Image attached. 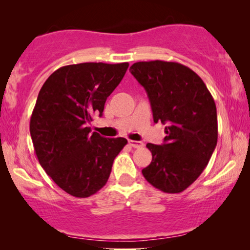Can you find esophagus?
<instances>
[{
    "label": "esophagus",
    "instance_id": "esophagus-1",
    "mask_svg": "<svg viewBox=\"0 0 250 250\" xmlns=\"http://www.w3.org/2000/svg\"><path fill=\"white\" fill-rule=\"evenodd\" d=\"M128 143H129V146H133V148H136V149L142 148L143 146V142H141V141H133V140H129Z\"/></svg>",
    "mask_w": 250,
    "mask_h": 250
}]
</instances>
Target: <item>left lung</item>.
Returning a JSON list of instances; mask_svg holds the SVG:
<instances>
[{"label": "left lung", "instance_id": "1", "mask_svg": "<svg viewBox=\"0 0 250 250\" xmlns=\"http://www.w3.org/2000/svg\"><path fill=\"white\" fill-rule=\"evenodd\" d=\"M129 71L148 94L153 122L166 125L163 145H146L152 160L143 176L163 192H182L203 173L216 148L214 99L203 80L181 63L140 61Z\"/></svg>", "mask_w": 250, "mask_h": 250}]
</instances>
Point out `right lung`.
<instances>
[{"mask_svg": "<svg viewBox=\"0 0 250 250\" xmlns=\"http://www.w3.org/2000/svg\"><path fill=\"white\" fill-rule=\"evenodd\" d=\"M127 62H84L61 67L41 88L30 117L37 159L58 187L77 198L97 193L107 183L124 138L91 133L94 115L118 86Z\"/></svg>", "mask_w": 250, "mask_h": 250, "instance_id": "1", "label": "right lung"}]
</instances>
